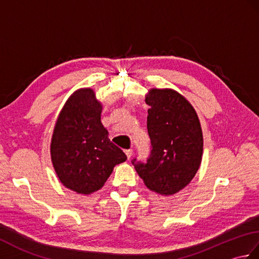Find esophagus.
<instances>
[{"label":"esophagus","instance_id":"34e87169","mask_svg":"<svg viewBox=\"0 0 259 259\" xmlns=\"http://www.w3.org/2000/svg\"><path fill=\"white\" fill-rule=\"evenodd\" d=\"M124 152H125V155H126V158H128V159H130V158H131V156H133V150H131V149H128V150H125Z\"/></svg>","mask_w":259,"mask_h":259}]
</instances>
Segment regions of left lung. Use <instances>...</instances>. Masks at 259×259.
Segmentation results:
<instances>
[{
	"instance_id": "left-lung-1",
	"label": "left lung",
	"mask_w": 259,
	"mask_h": 259,
	"mask_svg": "<svg viewBox=\"0 0 259 259\" xmlns=\"http://www.w3.org/2000/svg\"><path fill=\"white\" fill-rule=\"evenodd\" d=\"M151 150L146 162L133 159L150 190L174 195L188 185L200 166L202 133L195 109L178 92L152 89L146 98Z\"/></svg>"
}]
</instances>
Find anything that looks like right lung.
I'll use <instances>...</instances> for the list:
<instances>
[{
  "mask_svg": "<svg viewBox=\"0 0 259 259\" xmlns=\"http://www.w3.org/2000/svg\"><path fill=\"white\" fill-rule=\"evenodd\" d=\"M100 102L91 89H82L64 104L51 142V158L61 183L78 194L100 189L124 152L108 138L101 123Z\"/></svg>",
  "mask_w": 259,
  "mask_h": 259,
  "instance_id": "1",
  "label": "right lung"
}]
</instances>
